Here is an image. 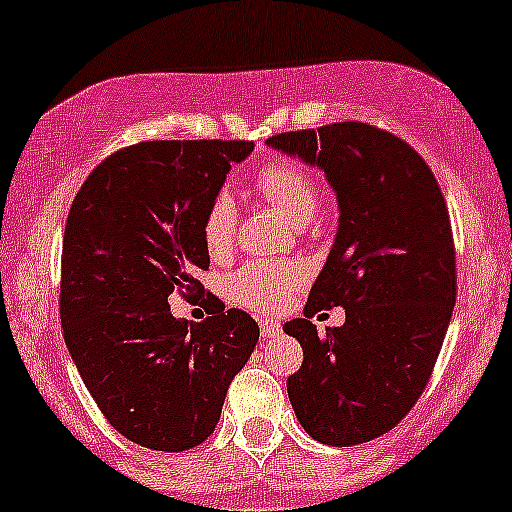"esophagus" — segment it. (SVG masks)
<instances>
[{
  "label": "esophagus",
  "instance_id": "1",
  "mask_svg": "<svg viewBox=\"0 0 512 512\" xmlns=\"http://www.w3.org/2000/svg\"><path fill=\"white\" fill-rule=\"evenodd\" d=\"M260 334H262V339H280L282 324L272 322V319H260Z\"/></svg>",
  "mask_w": 512,
  "mask_h": 512
}]
</instances>
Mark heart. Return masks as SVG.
<instances>
[{
  "label": "heart",
  "mask_w": 512,
  "mask_h": 512,
  "mask_svg": "<svg viewBox=\"0 0 512 512\" xmlns=\"http://www.w3.org/2000/svg\"><path fill=\"white\" fill-rule=\"evenodd\" d=\"M257 190L287 220L302 227L317 215L319 185L309 170L292 160H270L257 173ZM237 227V208L230 193H218L203 218V240L213 257L232 250ZM302 282V270L292 262H250L230 282L232 299L252 312H275L287 294Z\"/></svg>",
  "instance_id": "heart-1"
}]
</instances>
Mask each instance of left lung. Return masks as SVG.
<instances>
[{
  "label": "left lung",
  "mask_w": 512,
  "mask_h": 512,
  "mask_svg": "<svg viewBox=\"0 0 512 512\" xmlns=\"http://www.w3.org/2000/svg\"><path fill=\"white\" fill-rule=\"evenodd\" d=\"M324 170L339 227L304 317L285 324L304 349L287 394L304 431L327 446L374 441L426 389L456 304V247L436 175L399 136L359 121L267 138ZM344 306L319 335L308 317Z\"/></svg>",
  "instance_id": "8db88e82"
}]
</instances>
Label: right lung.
<instances>
[{
	"mask_svg": "<svg viewBox=\"0 0 512 512\" xmlns=\"http://www.w3.org/2000/svg\"><path fill=\"white\" fill-rule=\"evenodd\" d=\"M250 141H146L91 170L71 203L61 252V327L101 414L153 451L200 446L215 431L227 386L260 327L210 294L193 324L168 297L205 292L208 205Z\"/></svg>",
	"mask_w": 512,
	"mask_h": 512,
	"instance_id": "obj_1",
	"label": "right lung"
}]
</instances>
